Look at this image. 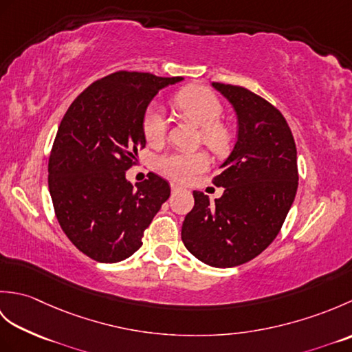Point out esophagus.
Segmentation results:
<instances>
[{"label":"esophagus","mask_w":352,"mask_h":352,"mask_svg":"<svg viewBox=\"0 0 352 352\" xmlns=\"http://www.w3.org/2000/svg\"><path fill=\"white\" fill-rule=\"evenodd\" d=\"M182 189L180 188H178V186H175V184H170V192L172 193H177V192H180Z\"/></svg>","instance_id":"1"}]
</instances>
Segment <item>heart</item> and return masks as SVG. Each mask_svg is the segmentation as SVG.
Listing matches in <instances>:
<instances>
[{
  "label": "heart",
  "mask_w": 352,
  "mask_h": 352,
  "mask_svg": "<svg viewBox=\"0 0 352 352\" xmlns=\"http://www.w3.org/2000/svg\"><path fill=\"white\" fill-rule=\"evenodd\" d=\"M175 106L186 116L193 119L203 131L204 144L216 154H226L231 145V133L227 125L221 121L223 107L210 89L203 86H189L178 92L174 98ZM168 119L159 102L149 104L142 119V130L148 144L157 145L166 136ZM210 166V159L204 151L172 153L163 155L159 160V168L164 175L174 182L184 183L190 178L204 172Z\"/></svg>",
  "instance_id": "1"
}]
</instances>
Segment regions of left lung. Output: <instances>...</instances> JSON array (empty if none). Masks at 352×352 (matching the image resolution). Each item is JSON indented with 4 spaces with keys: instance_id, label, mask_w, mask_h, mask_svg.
Wrapping results in <instances>:
<instances>
[{
    "instance_id": "obj_1",
    "label": "left lung",
    "mask_w": 352,
    "mask_h": 352,
    "mask_svg": "<svg viewBox=\"0 0 352 352\" xmlns=\"http://www.w3.org/2000/svg\"><path fill=\"white\" fill-rule=\"evenodd\" d=\"M233 106L237 140L213 184L222 197L193 190L182 239L198 260L233 267L257 257L280 233L298 189L296 146L286 119L271 102L241 86L212 83Z\"/></svg>"
}]
</instances>
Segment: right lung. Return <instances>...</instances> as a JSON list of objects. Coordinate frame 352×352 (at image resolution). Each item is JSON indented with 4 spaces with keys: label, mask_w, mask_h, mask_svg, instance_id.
Instances as JSON below:
<instances>
[{
    "label": "right lung",
    "mask_w": 352,
    "mask_h": 352,
    "mask_svg": "<svg viewBox=\"0 0 352 352\" xmlns=\"http://www.w3.org/2000/svg\"><path fill=\"white\" fill-rule=\"evenodd\" d=\"M182 80L110 74L85 89L58 125L48 163L52 206L69 241L100 263L133 256L170 195L169 183L157 174L149 172L133 188L125 170L146 144L142 119L149 102Z\"/></svg>",
    "instance_id": "1"
}]
</instances>
